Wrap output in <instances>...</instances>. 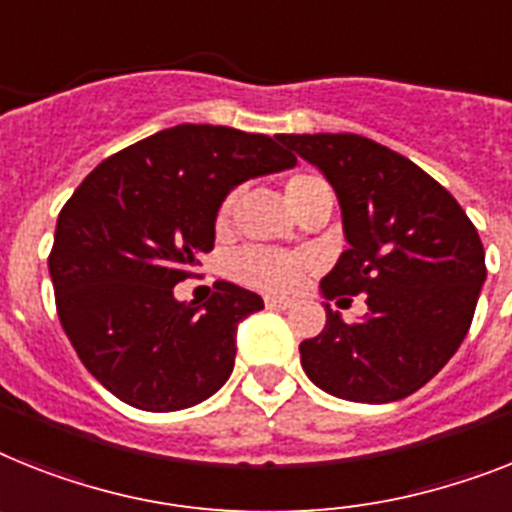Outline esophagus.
<instances>
[{
	"instance_id": "1",
	"label": "esophagus",
	"mask_w": 512,
	"mask_h": 512,
	"mask_svg": "<svg viewBox=\"0 0 512 512\" xmlns=\"http://www.w3.org/2000/svg\"><path fill=\"white\" fill-rule=\"evenodd\" d=\"M264 303H266V308H272V311H287V308L293 306V301H290V298H277V295H266Z\"/></svg>"
}]
</instances>
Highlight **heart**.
Segmentation results:
<instances>
[{
	"label": "heart",
	"mask_w": 512,
	"mask_h": 512,
	"mask_svg": "<svg viewBox=\"0 0 512 512\" xmlns=\"http://www.w3.org/2000/svg\"><path fill=\"white\" fill-rule=\"evenodd\" d=\"M316 185H322V180L314 175H293L285 183V196L287 204L298 206L303 196H308ZM235 201H238V193H230V196L222 201L217 214L219 225H225L227 219L232 217V209H235ZM311 269V259L306 253H293V251H277V248H243V251L235 256L232 261V274L238 277V282L248 287H256V290H264V293H287L293 287L301 285V280L306 277V272Z\"/></svg>",
	"instance_id": "obj_1"
}]
</instances>
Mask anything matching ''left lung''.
<instances>
[{
  "instance_id": "8db88e82",
  "label": "left lung",
  "mask_w": 512,
  "mask_h": 512,
  "mask_svg": "<svg viewBox=\"0 0 512 512\" xmlns=\"http://www.w3.org/2000/svg\"><path fill=\"white\" fill-rule=\"evenodd\" d=\"M337 193L350 248L322 280L324 298L366 295L345 324L327 308L322 335L301 342L308 379L353 403L421 390L455 356L487 280L474 222L434 177L356 133L282 135ZM350 301V298H348Z\"/></svg>"
}]
</instances>
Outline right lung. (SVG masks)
<instances>
[{
    "instance_id": "1",
    "label": "right lung",
    "mask_w": 512,
    "mask_h": 512,
    "mask_svg": "<svg viewBox=\"0 0 512 512\" xmlns=\"http://www.w3.org/2000/svg\"><path fill=\"white\" fill-rule=\"evenodd\" d=\"M280 138L175 125L117 151L59 211L49 253L65 335L114 398L151 413L201 403L230 379L235 329L259 295L214 282L204 306L175 301L235 185L293 167Z\"/></svg>"
}]
</instances>
